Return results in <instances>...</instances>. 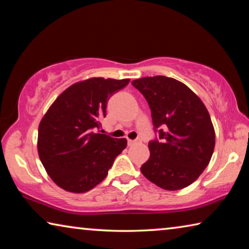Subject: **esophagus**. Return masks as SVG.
<instances>
[{"mask_svg":"<svg viewBox=\"0 0 249 249\" xmlns=\"http://www.w3.org/2000/svg\"><path fill=\"white\" fill-rule=\"evenodd\" d=\"M141 142V140H127V145L128 146H132V145H134V144H136V142Z\"/></svg>","mask_w":249,"mask_h":249,"instance_id":"1","label":"esophagus"}]
</instances>
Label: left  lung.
Listing matches in <instances>:
<instances>
[{
    "mask_svg": "<svg viewBox=\"0 0 249 249\" xmlns=\"http://www.w3.org/2000/svg\"><path fill=\"white\" fill-rule=\"evenodd\" d=\"M148 103L158 137L148 142L150 157L141 171L161 189L180 190L209 165L215 133L205 105L178 80L156 75L134 80Z\"/></svg>",
    "mask_w": 249,
    "mask_h": 249,
    "instance_id": "left-lung-1",
    "label": "left lung"
}]
</instances>
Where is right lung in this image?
<instances>
[{"label":"right lung","mask_w":249,"mask_h":249,"mask_svg":"<svg viewBox=\"0 0 249 249\" xmlns=\"http://www.w3.org/2000/svg\"><path fill=\"white\" fill-rule=\"evenodd\" d=\"M129 79L91 78L58 96L40 121L38 155L46 171L66 191L83 193L98 185L127 145L101 134L108 99Z\"/></svg>","instance_id":"add662e5"}]
</instances>
